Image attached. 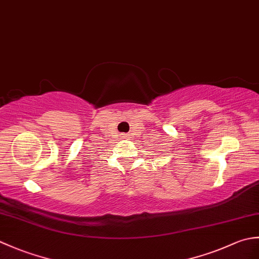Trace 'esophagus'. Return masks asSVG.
Here are the masks:
<instances>
[{"label": "esophagus", "mask_w": 259, "mask_h": 259, "mask_svg": "<svg viewBox=\"0 0 259 259\" xmlns=\"http://www.w3.org/2000/svg\"><path fill=\"white\" fill-rule=\"evenodd\" d=\"M121 139H129V135H125V134L121 135Z\"/></svg>", "instance_id": "34e87169"}]
</instances>
